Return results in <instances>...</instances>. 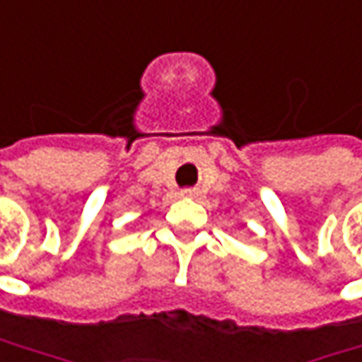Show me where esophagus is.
<instances>
[{"instance_id":"1","label":"esophagus","mask_w":362,"mask_h":362,"mask_svg":"<svg viewBox=\"0 0 362 362\" xmlns=\"http://www.w3.org/2000/svg\"><path fill=\"white\" fill-rule=\"evenodd\" d=\"M182 194H184V197H192V194H194V190H190V188H184V190H182Z\"/></svg>"}]
</instances>
